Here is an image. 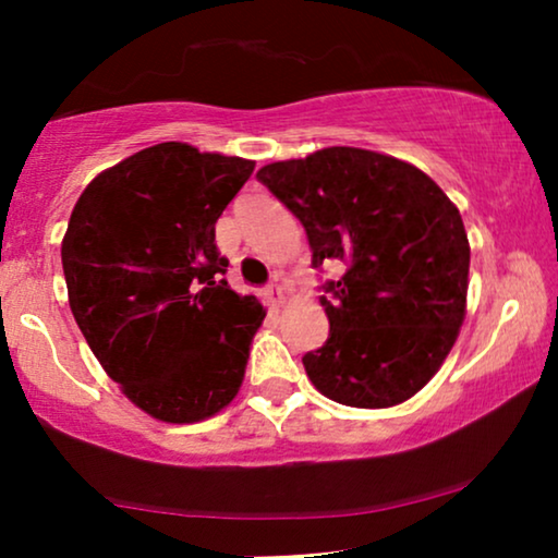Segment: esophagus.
Segmentation results:
<instances>
[{
    "instance_id": "34e87169",
    "label": "esophagus",
    "mask_w": 558,
    "mask_h": 558,
    "mask_svg": "<svg viewBox=\"0 0 558 558\" xmlns=\"http://www.w3.org/2000/svg\"><path fill=\"white\" fill-rule=\"evenodd\" d=\"M264 296H266V302L271 304V307H281V304H284V287L269 284L264 289Z\"/></svg>"
}]
</instances>
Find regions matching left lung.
Here are the masks:
<instances>
[{"mask_svg": "<svg viewBox=\"0 0 558 558\" xmlns=\"http://www.w3.org/2000/svg\"><path fill=\"white\" fill-rule=\"evenodd\" d=\"M300 218L312 266L342 262L319 296L330 338L302 357L327 399L388 409L441 368L468 310L470 243L457 205L418 167L327 147L256 172Z\"/></svg>", "mask_w": 558, "mask_h": 558, "instance_id": "1", "label": "left lung"}]
</instances>
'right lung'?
<instances>
[{
	"mask_svg": "<svg viewBox=\"0 0 558 558\" xmlns=\"http://www.w3.org/2000/svg\"><path fill=\"white\" fill-rule=\"evenodd\" d=\"M254 162L182 142L147 147L88 182L68 220V302L121 391L167 424L235 399L266 310L223 279L216 220Z\"/></svg>",
	"mask_w": 558,
	"mask_h": 558,
	"instance_id": "obj_1",
	"label": "right lung"
}]
</instances>
